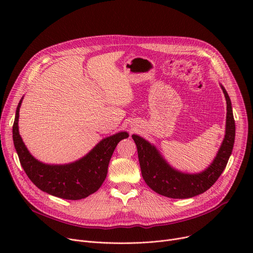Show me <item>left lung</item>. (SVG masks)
I'll use <instances>...</instances> for the list:
<instances>
[{"mask_svg": "<svg viewBox=\"0 0 253 253\" xmlns=\"http://www.w3.org/2000/svg\"><path fill=\"white\" fill-rule=\"evenodd\" d=\"M227 100L225 134L212 163L199 173H184L171 167L155 145L139 135L133 134L142 177L149 187L159 195L172 199H187L210 189L228 164L235 142V120L228 92L220 84Z\"/></svg>", "mask_w": 253, "mask_h": 253, "instance_id": "8db88e82", "label": "left lung"}]
</instances>
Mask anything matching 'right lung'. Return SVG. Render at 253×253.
Segmentation results:
<instances>
[{
    "label": "right lung",
    "instance_id": "1",
    "mask_svg": "<svg viewBox=\"0 0 253 253\" xmlns=\"http://www.w3.org/2000/svg\"><path fill=\"white\" fill-rule=\"evenodd\" d=\"M22 99L17 105L13 124V142L26 175L41 191L66 200H80L95 193L108 174L117 144L129 134L125 131L118 132L101 139L86 156L73 163L45 164L31 155L19 134L18 119Z\"/></svg>",
    "mask_w": 253,
    "mask_h": 253
}]
</instances>
